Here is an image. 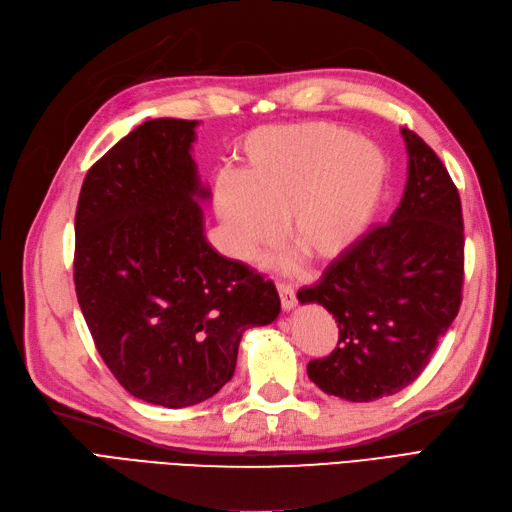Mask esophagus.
Returning a JSON list of instances; mask_svg holds the SVG:
<instances>
[{"instance_id": "1", "label": "esophagus", "mask_w": 512, "mask_h": 512, "mask_svg": "<svg viewBox=\"0 0 512 512\" xmlns=\"http://www.w3.org/2000/svg\"><path fill=\"white\" fill-rule=\"evenodd\" d=\"M277 292H279V301H281V307H284L286 311L294 309L296 307V292L290 284H284V281H279L277 284Z\"/></svg>"}]
</instances>
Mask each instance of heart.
<instances>
[{
    "instance_id": "1",
    "label": "heart",
    "mask_w": 512,
    "mask_h": 512,
    "mask_svg": "<svg viewBox=\"0 0 512 512\" xmlns=\"http://www.w3.org/2000/svg\"><path fill=\"white\" fill-rule=\"evenodd\" d=\"M237 158L239 178L218 175L214 209L239 260L273 248L281 222L311 262L345 258L373 226L390 173L375 144L322 120L256 129Z\"/></svg>"
}]
</instances>
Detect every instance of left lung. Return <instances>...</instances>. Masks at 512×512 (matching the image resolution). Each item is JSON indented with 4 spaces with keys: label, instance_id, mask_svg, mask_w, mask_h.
Listing matches in <instances>:
<instances>
[{
    "label": "left lung",
    "instance_id": "8db88e82",
    "mask_svg": "<svg viewBox=\"0 0 512 512\" xmlns=\"http://www.w3.org/2000/svg\"><path fill=\"white\" fill-rule=\"evenodd\" d=\"M407 186L390 222L373 226L315 286L298 290L339 324V345L307 364L330 396L373 402L413 383L462 305L464 220L449 171L417 133L402 129Z\"/></svg>",
    "mask_w": 512,
    "mask_h": 512
}]
</instances>
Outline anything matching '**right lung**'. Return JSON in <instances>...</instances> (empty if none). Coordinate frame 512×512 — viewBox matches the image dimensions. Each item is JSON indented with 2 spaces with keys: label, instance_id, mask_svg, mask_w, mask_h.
I'll return each instance as SVG.
<instances>
[{
  "label": "right lung",
  "instance_id": "1",
  "mask_svg": "<svg viewBox=\"0 0 512 512\" xmlns=\"http://www.w3.org/2000/svg\"><path fill=\"white\" fill-rule=\"evenodd\" d=\"M197 120L156 118L88 169L74 284L105 366L129 394L192 407L231 381L241 334L279 315L271 279L205 239Z\"/></svg>",
  "mask_w": 512,
  "mask_h": 512
}]
</instances>
